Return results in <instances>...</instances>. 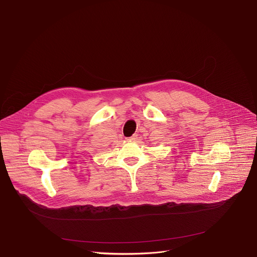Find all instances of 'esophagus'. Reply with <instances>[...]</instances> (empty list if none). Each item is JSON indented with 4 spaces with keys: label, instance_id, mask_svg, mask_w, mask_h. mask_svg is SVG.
I'll list each match as a JSON object with an SVG mask.
<instances>
[{
    "label": "esophagus",
    "instance_id": "34e87169",
    "mask_svg": "<svg viewBox=\"0 0 257 257\" xmlns=\"http://www.w3.org/2000/svg\"><path fill=\"white\" fill-rule=\"evenodd\" d=\"M136 139H138V135H133V136H130V138L127 139L128 142H134L136 141Z\"/></svg>",
    "mask_w": 257,
    "mask_h": 257
}]
</instances>
